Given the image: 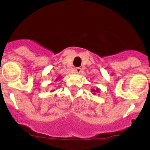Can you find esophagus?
Masks as SVG:
<instances>
[{"label": "esophagus", "instance_id": "1", "mask_svg": "<svg viewBox=\"0 0 150 150\" xmlns=\"http://www.w3.org/2000/svg\"><path fill=\"white\" fill-rule=\"evenodd\" d=\"M81 72H82V69L81 68H79V67H78V68H76L75 69V74H80Z\"/></svg>", "mask_w": 150, "mask_h": 150}]
</instances>
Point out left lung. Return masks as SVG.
<instances>
[{"mask_svg":"<svg viewBox=\"0 0 150 150\" xmlns=\"http://www.w3.org/2000/svg\"><path fill=\"white\" fill-rule=\"evenodd\" d=\"M91 92H92V93L93 95H95V96H96V94H97V93H98L99 92H100V89H99V88H97V89H91Z\"/></svg>","mask_w":150,"mask_h":150,"instance_id":"1","label":"left lung"}]
</instances>
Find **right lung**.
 <instances>
[{"label":"right lung","mask_w":150,"mask_h":150,"mask_svg":"<svg viewBox=\"0 0 150 150\" xmlns=\"http://www.w3.org/2000/svg\"><path fill=\"white\" fill-rule=\"evenodd\" d=\"M61 79V76H59V77H58V78H56V81H60V80ZM54 89H53V90H52L51 92H54Z\"/></svg>","instance_id":"1"}]
</instances>
